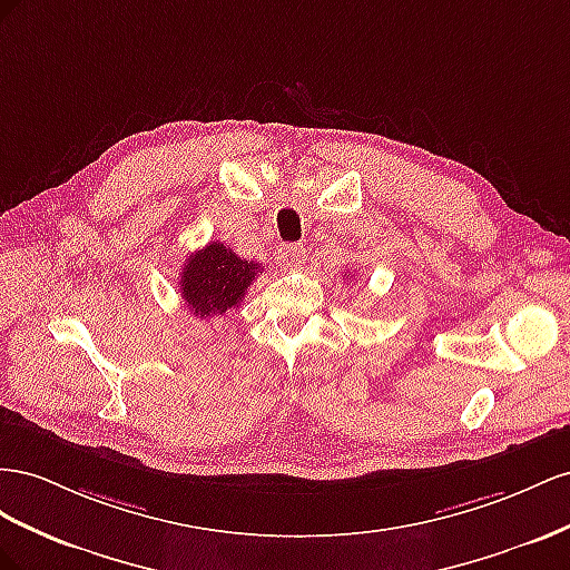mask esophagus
<instances>
[{
    "mask_svg": "<svg viewBox=\"0 0 570 570\" xmlns=\"http://www.w3.org/2000/svg\"><path fill=\"white\" fill-rule=\"evenodd\" d=\"M303 246L298 243H282L279 250H276V263H282L286 269H294L303 263Z\"/></svg>",
    "mask_w": 570,
    "mask_h": 570,
    "instance_id": "1",
    "label": "esophagus"
}]
</instances>
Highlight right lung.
<instances>
[{"instance_id":"add662e5","label":"right lung","mask_w":570,"mask_h":570,"mask_svg":"<svg viewBox=\"0 0 570 570\" xmlns=\"http://www.w3.org/2000/svg\"><path fill=\"white\" fill-rule=\"evenodd\" d=\"M259 274V263L240 259L224 243L213 240L188 255L181 269V296L195 317L224 315L246 298L248 286Z\"/></svg>"}]
</instances>
